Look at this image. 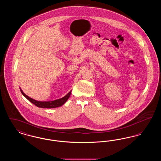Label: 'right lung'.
<instances>
[{"label":"right lung","mask_w":161,"mask_h":161,"mask_svg":"<svg viewBox=\"0 0 161 161\" xmlns=\"http://www.w3.org/2000/svg\"><path fill=\"white\" fill-rule=\"evenodd\" d=\"M20 90L21 91V93H22L23 96L28 100H29L30 102H31L32 104L36 105L37 107H41V108H55V107H60L62 105H63L66 101L68 100V98L71 94V91L70 92L64 97L63 98L58 99V100H54V101H37V100H34L32 98H30V97L27 96L23 91L20 88Z\"/></svg>","instance_id":"right-lung-1"}]
</instances>
